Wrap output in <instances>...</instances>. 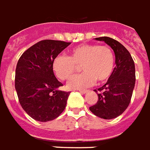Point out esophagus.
I'll use <instances>...</instances> for the list:
<instances>
[{
  "instance_id": "1",
  "label": "esophagus",
  "mask_w": 150,
  "mask_h": 150,
  "mask_svg": "<svg viewBox=\"0 0 150 150\" xmlns=\"http://www.w3.org/2000/svg\"><path fill=\"white\" fill-rule=\"evenodd\" d=\"M77 90L79 92H81V93H86L88 92V90H86V89H77Z\"/></svg>"
}]
</instances>
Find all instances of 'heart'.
<instances>
[{
	"label": "heart",
	"mask_w": 150,
	"mask_h": 150,
	"mask_svg": "<svg viewBox=\"0 0 150 150\" xmlns=\"http://www.w3.org/2000/svg\"><path fill=\"white\" fill-rule=\"evenodd\" d=\"M84 73L75 76L68 83L70 88H79L105 82L112 76L115 67V56L110 46L97 44H85L74 47L69 56L57 55L52 62L56 76L66 81L73 76L78 67Z\"/></svg>",
	"instance_id": "b5f03b06"
}]
</instances>
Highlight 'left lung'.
<instances>
[{
  "instance_id": "1",
  "label": "left lung",
  "mask_w": 150,
  "mask_h": 150,
  "mask_svg": "<svg viewBox=\"0 0 150 150\" xmlns=\"http://www.w3.org/2000/svg\"><path fill=\"white\" fill-rule=\"evenodd\" d=\"M108 44L115 53L116 66L112 76L98 93L97 103L89 107L94 115L103 119H113L127 109L135 86V65L130 53L117 40L109 37L95 38Z\"/></svg>"
}]
</instances>
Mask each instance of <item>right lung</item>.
I'll list each match as a JSON object with an SVG mask.
<instances>
[{
	"instance_id": "right-lung-1",
	"label": "right lung",
	"mask_w": 150,
	"mask_h": 150,
	"mask_svg": "<svg viewBox=\"0 0 150 150\" xmlns=\"http://www.w3.org/2000/svg\"><path fill=\"white\" fill-rule=\"evenodd\" d=\"M71 42L43 40L23 52L15 73V88L21 105L36 121L45 122L61 115L70 92L59 90L63 84L52 69L53 59Z\"/></svg>"
}]
</instances>
